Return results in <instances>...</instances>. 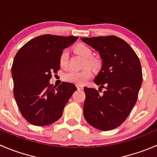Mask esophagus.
Instances as JSON below:
<instances>
[{
    "mask_svg": "<svg viewBox=\"0 0 157 157\" xmlns=\"http://www.w3.org/2000/svg\"><path fill=\"white\" fill-rule=\"evenodd\" d=\"M77 88L78 90H82L83 89V86H80V85H77Z\"/></svg>",
    "mask_w": 157,
    "mask_h": 157,
    "instance_id": "obj_1",
    "label": "esophagus"
}]
</instances>
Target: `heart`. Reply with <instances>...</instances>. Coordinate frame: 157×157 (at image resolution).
<instances>
[{"label":"heart","mask_w":157,"mask_h":157,"mask_svg":"<svg viewBox=\"0 0 157 157\" xmlns=\"http://www.w3.org/2000/svg\"><path fill=\"white\" fill-rule=\"evenodd\" d=\"M74 52L83 58H85L83 66L90 67L93 69L96 70L101 67L102 61L100 59L93 56V51L90 47L84 43H79L74 46ZM69 55L66 49L61 52L59 57V64L62 68H66L68 66ZM93 76V71L90 68L85 67L81 71H67L63 75L64 81L74 83L77 85H83Z\"/></svg>","instance_id":"heart-1"}]
</instances>
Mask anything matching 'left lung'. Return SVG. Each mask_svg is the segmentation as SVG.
Masks as SVG:
<instances>
[{"instance_id":"obj_1","label":"left lung","mask_w":157,"mask_h":157,"mask_svg":"<svg viewBox=\"0 0 157 157\" xmlns=\"http://www.w3.org/2000/svg\"><path fill=\"white\" fill-rule=\"evenodd\" d=\"M81 39L98 51L102 59V69L94 79L99 91L83 89V115L93 127L112 130L125 121L137 102L143 78L140 60L125 41L115 36ZM102 88L106 89L103 92Z\"/></svg>"}]
</instances>
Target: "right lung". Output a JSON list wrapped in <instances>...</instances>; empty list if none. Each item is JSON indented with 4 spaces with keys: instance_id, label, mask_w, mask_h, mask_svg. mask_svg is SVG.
Returning <instances> with one entry per match:
<instances>
[{
    "instance_id": "add662e5",
    "label": "right lung",
    "mask_w": 157,
    "mask_h": 157,
    "mask_svg": "<svg viewBox=\"0 0 157 157\" xmlns=\"http://www.w3.org/2000/svg\"><path fill=\"white\" fill-rule=\"evenodd\" d=\"M77 36L45 34L26 42L16 54L12 65L13 95L20 112L30 124L46 126L61 117L64 106L77 90L74 84H49L60 70L59 57Z\"/></svg>"
}]
</instances>
